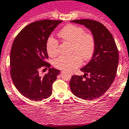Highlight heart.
Returning <instances> with one entry per match:
<instances>
[{
    "mask_svg": "<svg viewBox=\"0 0 129 129\" xmlns=\"http://www.w3.org/2000/svg\"><path fill=\"white\" fill-rule=\"evenodd\" d=\"M63 40L72 43L70 56H62L54 61V67L67 72H72L82 64V57L84 60L89 59L95 50L94 37L82 27L73 24L64 26L58 34ZM58 42L52 37H49L47 42V51L50 56H56L57 52Z\"/></svg>",
    "mask_w": 129,
    "mask_h": 129,
    "instance_id": "obj_1",
    "label": "heart"
}]
</instances>
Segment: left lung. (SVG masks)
I'll return each mask as SVG.
<instances>
[{
  "label": "left lung",
  "mask_w": 129,
  "mask_h": 129,
  "mask_svg": "<svg viewBox=\"0 0 129 129\" xmlns=\"http://www.w3.org/2000/svg\"><path fill=\"white\" fill-rule=\"evenodd\" d=\"M70 22L84 25L91 31L95 40L92 57L80 69L84 75L72 77L71 91L82 99L93 100L103 95L113 82L118 64V51L112 35L102 23L85 19ZM88 73L89 78L85 76Z\"/></svg>",
  "instance_id": "obj_1"
}]
</instances>
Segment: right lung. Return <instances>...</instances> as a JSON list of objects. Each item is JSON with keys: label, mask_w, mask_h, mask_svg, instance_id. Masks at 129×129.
Wrapping results in <instances>:
<instances>
[{"label": "right lung", "mask_w": 129, "mask_h": 129, "mask_svg": "<svg viewBox=\"0 0 129 129\" xmlns=\"http://www.w3.org/2000/svg\"><path fill=\"white\" fill-rule=\"evenodd\" d=\"M62 21H37L27 25L13 42L10 54L11 76L17 90L31 101H39L52 94V85L60 70L49 68L47 74L40 76L42 67L49 68L47 42Z\"/></svg>", "instance_id": "add662e5"}]
</instances>
